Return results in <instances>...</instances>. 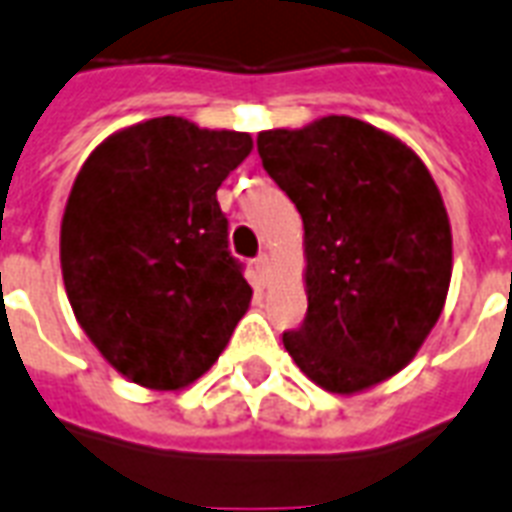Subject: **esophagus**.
Here are the masks:
<instances>
[{
	"mask_svg": "<svg viewBox=\"0 0 512 512\" xmlns=\"http://www.w3.org/2000/svg\"><path fill=\"white\" fill-rule=\"evenodd\" d=\"M268 268H271V257H268L266 252H263V255H257L255 257V274L260 276V279H266Z\"/></svg>",
	"mask_w": 512,
	"mask_h": 512,
	"instance_id": "obj_1",
	"label": "esophagus"
}]
</instances>
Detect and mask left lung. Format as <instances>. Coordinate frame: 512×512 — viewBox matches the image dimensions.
Wrapping results in <instances>:
<instances>
[{"label":"left lung","mask_w":512,"mask_h":512,"mask_svg":"<svg viewBox=\"0 0 512 512\" xmlns=\"http://www.w3.org/2000/svg\"><path fill=\"white\" fill-rule=\"evenodd\" d=\"M257 154L304 219L306 317L282 333L320 388L358 393L401 372L445 306L453 241L418 154L350 116L257 135Z\"/></svg>","instance_id":"obj_1"}]
</instances>
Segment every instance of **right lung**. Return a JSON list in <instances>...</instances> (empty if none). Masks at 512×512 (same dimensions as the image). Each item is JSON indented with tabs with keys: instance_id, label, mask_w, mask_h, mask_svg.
I'll return each instance as SVG.
<instances>
[{
	"instance_id": "1",
	"label": "right lung",
	"mask_w": 512,
	"mask_h": 512,
	"mask_svg": "<svg viewBox=\"0 0 512 512\" xmlns=\"http://www.w3.org/2000/svg\"><path fill=\"white\" fill-rule=\"evenodd\" d=\"M249 151L246 132L162 116L111 135L75 179L62 219L67 298L105 361L143 388L198 380L249 309L217 203Z\"/></svg>"
}]
</instances>
